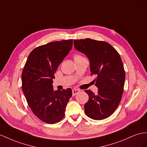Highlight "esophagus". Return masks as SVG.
I'll list each match as a JSON object with an SVG mask.
<instances>
[{"label": "esophagus", "instance_id": "esophagus-1", "mask_svg": "<svg viewBox=\"0 0 147 147\" xmlns=\"http://www.w3.org/2000/svg\"><path fill=\"white\" fill-rule=\"evenodd\" d=\"M80 91L78 89H73L72 90V92H73V96H75L76 94H78L79 92H80Z\"/></svg>", "mask_w": 147, "mask_h": 147}]
</instances>
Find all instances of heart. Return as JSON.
<instances>
[{
	"instance_id": "obj_1",
	"label": "heart",
	"mask_w": 147,
	"mask_h": 147,
	"mask_svg": "<svg viewBox=\"0 0 147 147\" xmlns=\"http://www.w3.org/2000/svg\"><path fill=\"white\" fill-rule=\"evenodd\" d=\"M82 58H84L83 56H82L80 54H75L74 55V59L76 60V59H82Z\"/></svg>"
}]
</instances>
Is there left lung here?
<instances>
[{
  "mask_svg": "<svg viewBox=\"0 0 147 147\" xmlns=\"http://www.w3.org/2000/svg\"><path fill=\"white\" fill-rule=\"evenodd\" d=\"M77 50L85 54L90 61L91 75L98 88L97 94L85 90L89 100L84 104L86 115L103 120L111 115L122 99L125 79V70L119 53L106 41L91 38L74 40Z\"/></svg>",
  "mask_w": 147,
  "mask_h": 147,
  "instance_id": "left-lung-1",
  "label": "left lung"
}]
</instances>
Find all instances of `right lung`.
I'll use <instances>...</instances> for the list:
<instances>
[{"instance_id": "right-lung-1", "label": "right lung", "mask_w": 147, "mask_h": 147, "mask_svg": "<svg viewBox=\"0 0 147 147\" xmlns=\"http://www.w3.org/2000/svg\"><path fill=\"white\" fill-rule=\"evenodd\" d=\"M73 40L48 43L31 51L22 73V83L30 108L38 118L53 124L65 116L72 96L70 88L55 91L53 79L58 66L72 48Z\"/></svg>"}]
</instances>
